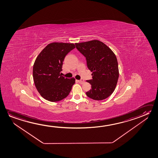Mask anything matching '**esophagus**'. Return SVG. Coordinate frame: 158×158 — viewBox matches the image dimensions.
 I'll return each instance as SVG.
<instances>
[{"label":"esophagus","mask_w":158,"mask_h":158,"mask_svg":"<svg viewBox=\"0 0 158 158\" xmlns=\"http://www.w3.org/2000/svg\"><path fill=\"white\" fill-rule=\"evenodd\" d=\"M78 83H80L81 84H83V83L85 82V81L81 80H77Z\"/></svg>","instance_id":"obj_1"}]
</instances>
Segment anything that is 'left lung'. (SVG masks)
Masks as SVG:
<instances>
[{"mask_svg": "<svg viewBox=\"0 0 158 158\" xmlns=\"http://www.w3.org/2000/svg\"><path fill=\"white\" fill-rule=\"evenodd\" d=\"M77 50L85 57L92 79L87 82L91 89L86 92L88 97L96 100L105 99L115 89L119 76L117 58L113 51L100 40L75 43Z\"/></svg>", "mask_w": 158, "mask_h": 158, "instance_id": "8db88e82", "label": "left lung"}]
</instances>
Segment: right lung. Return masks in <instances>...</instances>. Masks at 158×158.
<instances>
[{
	"label": "right lung",
	"instance_id": "add662e5",
	"mask_svg": "<svg viewBox=\"0 0 158 158\" xmlns=\"http://www.w3.org/2000/svg\"><path fill=\"white\" fill-rule=\"evenodd\" d=\"M75 48L73 43H52L36 58L33 67V81L38 92L46 100L60 101L70 92L75 79L64 77L60 72L65 56Z\"/></svg>",
	"mask_w": 158,
	"mask_h": 158
}]
</instances>
